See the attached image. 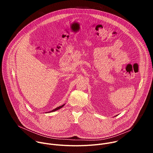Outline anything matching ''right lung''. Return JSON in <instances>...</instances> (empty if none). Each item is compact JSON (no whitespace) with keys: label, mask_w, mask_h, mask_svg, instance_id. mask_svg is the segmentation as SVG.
<instances>
[{"label":"right lung","mask_w":153,"mask_h":153,"mask_svg":"<svg viewBox=\"0 0 153 153\" xmlns=\"http://www.w3.org/2000/svg\"><path fill=\"white\" fill-rule=\"evenodd\" d=\"M65 105V104H63V105H61V106H58V107H57L56 108H55V109H54V110H51V111H50V112H47V113H51V112H54V111H57V110H59V109H60V108H62L63 106Z\"/></svg>","instance_id":"right-lung-1"}]
</instances>
